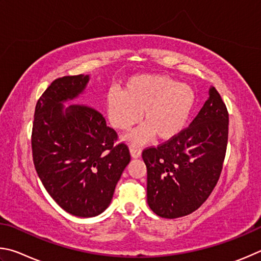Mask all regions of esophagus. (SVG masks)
<instances>
[{"label": "esophagus", "instance_id": "obj_1", "mask_svg": "<svg viewBox=\"0 0 261 261\" xmlns=\"http://www.w3.org/2000/svg\"><path fill=\"white\" fill-rule=\"evenodd\" d=\"M130 154L133 158H139L141 157V154H142V150L140 148H135V147H132L130 148Z\"/></svg>", "mask_w": 261, "mask_h": 261}]
</instances>
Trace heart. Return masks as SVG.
I'll return each instance as SVG.
<instances>
[{
    "mask_svg": "<svg viewBox=\"0 0 261 261\" xmlns=\"http://www.w3.org/2000/svg\"><path fill=\"white\" fill-rule=\"evenodd\" d=\"M196 104L189 85L164 74H141L128 79L121 90H110L105 107L111 125L128 130L142 119L144 125L128 134L129 143H145L157 136L166 141L184 129Z\"/></svg>",
    "mask_w": 261,
    "mask_h": 261,
    "instance_id": "b5f03b06",
    "label": "heart"
}]
</instances>
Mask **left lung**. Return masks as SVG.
<instances>
[{
    "label": "left lung",
    "mask_w": 261,
    "mask_h": 261,
    "mask_svg": "<svg viewBox=\"0 0 261 261\" xmlns=\"http://www.w3.org/2000/svg\"><path fill=\"white\" fill-rule=\"evenodd\" d=\"M189 127L173 139L143 150L147 199L157 216L175 219L196 211L217 186L225 161L229 116L211 87Z\"/></svg>",
    "instance_id": "obj_1"
}]
</instances>
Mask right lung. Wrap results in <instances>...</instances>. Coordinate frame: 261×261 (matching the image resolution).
Listing matches in <instances>:
<instances>
[{"mask_svg": "<svg viewBox=\"0 0 261 261\" xmlns=\"http://www.w3.org/2000/svg\"><path fill=\"white\" fill-rule=\"evenodd\" d=\"M89 75L54 80L35 107L32 153L45 190L72 216L90 218L107 208L117 182L130 162L125 143L103 114L86 104L63 102L85 90Z\"/></svg>", "mask_w": 261, "mask_h": 261, "instance_id": "add662e5", "label": "right lung"}]
</instances>
